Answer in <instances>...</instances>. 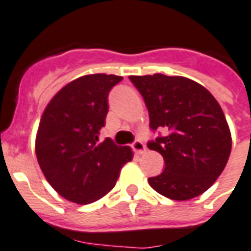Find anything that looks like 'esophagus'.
<instances>
[{
    "instance_id": "esophagus-1",
    "label": "esophagus",
    "mask_w": 251,
    "mask_h": 251,
    "mask_svg": "<svg viewBox=\"0 0 251 251\" xmlns=\"http://www.w3.org/2000/svg\"><path fill=\"white\" fill-rule=\"evenodd\" d=\"M132 150L135 151L138 154H144L147 152V147L143 142H140V140H135V142L132 143Z\"/></svg>"
}]
</instances>
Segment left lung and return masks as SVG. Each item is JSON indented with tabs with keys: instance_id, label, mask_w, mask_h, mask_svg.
Masks as SVG:
<instances>
[{
	"instance_id": "8db88e82",
	"label": "left lung",
	"mask_w": 251,
	"mask_h": 251,
	"mask_svg": "<svg viewBox=\"0 0 251 251\" xmlns=\"http://www.w3.org/2000/svg\"><path fill=\"white\" fill-rule=\"evenodd\" d=\"M150 112L152 130L165 136L148 143L164 157L165 170L148 179L168 199L185 201L202 195L225 170L232 148L226 116L207 89L182 76H130Z\"/></svg>"
}]
</instances>
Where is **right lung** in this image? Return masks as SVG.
<instances>
[{"label": "right lung", "instance_id": "1", "mask_svg": "<svg viewBox=\"0 0 251 251\" xmlns=\"http://www.w3.org/2000/svg\"><path fill=\"white\" fill-rule=\"evenodd\" d=\"M121 76L95 73L73 79L45 108L36 156L45 178L62 197L86 205L115 187L122 166L132 160L127 146L99 142L108 113V93Z\"/></svg>", "mask_w": 251, "mask_h": 251}]
</instances>
